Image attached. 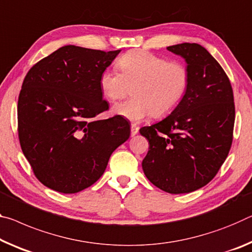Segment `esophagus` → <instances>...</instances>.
<instances>
[{
    "mask_svg": "<svg viewBox=\"0 0 252 252\" xmlns=\"http://www.w3.org/2000/svg\"><path fill=\"white\" fill-rule=\"evenodd\" d=\"M139 132V126L137 125H131V135L134 137Z\"/></svg>",
    "mask_w": 252,
    "mask_h": 252,
    "instance_id": "34e87169",
    "label": "esophagus"
}]
</instances>
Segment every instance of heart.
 Wrapping results in <instances>:
<instances>
[{
  "instance_id": "b5f03b06",
  "label": "heart",
  "mask_w": 252,
  "mask_h": 252,
  "mask_svg": "<svg viewBox=\"0 0 252 252\" xmlns=\"http://www.w3.org/2000/svg\"><path fill=\"white\" fill-rule=\"evenodd\" d=\"M117 66L120 73L113 69L102 71L99 89L105 98L115 101L134 85L133 98L112 107V113L130 121L170 113L189 90V73L184 63L168 62L149 51H130L119 58Z\"/></svg>"
}]
</instances>
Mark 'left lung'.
I'll list each match as a JSON object with an SVG mask.
<instances>
[{
  "label": "left lung",
  "mask_w": 252,
  "mask_h": 252,
  "mask_svg": "<svg viewBox=\"0 0 252 252\" xmlns=\"http://www.w3.org/2000/svg\"><path fill=\"white\" fill-rule=\"evenodd\" d=\"M167 50L184 58L189 85L168 117L140 129L149 141L142 169L158 189L184 194L212 181L227 157L235 117L233 92L204 47L184 42Z\"/></svg>",
  "instance_id": "left-lung-1"
}]
</instances>
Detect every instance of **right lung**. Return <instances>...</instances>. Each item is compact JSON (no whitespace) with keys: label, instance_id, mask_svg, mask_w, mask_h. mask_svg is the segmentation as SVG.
I'll return each instance as SVG.
<instances>
[{"label":"right lung","instance_id":"1","mask_svg":"<svg viewBox=\"0 0 252 252\" xmlns=\"http://www.w3.org/2000/svg\"><path fill=\"white\" fill-rule=\"evenodd\" d=\"M120 51L63 46L28 71L18 101L20 145L48 189L74 194L93 185L129 139L126 119H96L109 109L99 76Z\"/></svg>","mask_w":252,"mask_h":252}]
</instances>
